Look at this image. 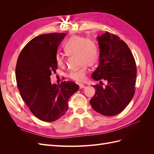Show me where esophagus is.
Returning <instances> with one entry per match:
<instances>
[{
	"instance_id": "obj_1",
	"label": "esophagus",
	"mask_w": 154,
	"mask_h": 154,
	"mask_svg": "<svg viewBox=\"0 0 154 154\" xmlns=\"http://www.w3.org/2000/svg\"><path fill=\"white\" fill-rule=\"evenodd\" d=\"M79 86H80V88H84L85 87V85H84L83 84H80Z\"/></svg>"
}]
</instances>
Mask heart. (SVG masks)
Instances as JSON below:
<instances>
[{"instance_id":"1","label":"heart","mask_w":154,"mask_h":154,"mask_svg":"<svg viewBox=\"0 0 154 154\" xmlns=\"http://www.w3.org/2000/svg\"><path fill=\"white\" fill-rule=\"evenodd\" d=\"M63 49L68 55H78L79 61L83 66L78 69L72 70L68 74V76L77 82L85 80L87 73V65L93 66L98 60L99 50L94 41L80 36L71 37L63 46ZM56 63L60 67L65 65V60L62 55L57 54Z\"/></svg>"}]
</instances>
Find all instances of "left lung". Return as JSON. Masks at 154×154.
Wrapping results in <instances>:
<instances>
[{"label":"left lung","mask_w":154,"mask_h":154,"mask_svg":"<svg viewBox=\"0 0 154 154\" xmlns=\"http://www.w3.org/2000/svg\"><path fill=\"white\" fill-rule=\"evenodd\" d=\"M100 48V63L92 78L100 81L94 97L90 100L92 109L107 116L117 115L133 98L137 68L128 45L119 37L109 32L97 37ZM101 80L107 84L102 86Z\"/></svg>","instance_id":"left-lung-1"}]
</instances>
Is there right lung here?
Listing matches in <instances>:
<instances>
[{"mask_svg":"<svg viewBox=\"0 0 154 154\" xmlns=\"http://www.w3.org/2000/svg\"><path fill=\"white\" fill-rule=\"evenodd\" d=\"M66 33H49L35 37L18 58L15 76L22 98L39 119L53 122L68 109V101L79 86L73 82L52 84L51 75L58 69L55 58Z\"/></svg>","mask_w":154,"mask_h":154,"instance_id":"obj_1","label":"right lung"}]
</instances>
